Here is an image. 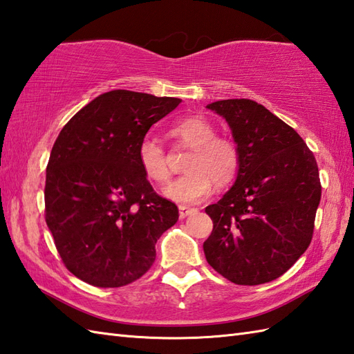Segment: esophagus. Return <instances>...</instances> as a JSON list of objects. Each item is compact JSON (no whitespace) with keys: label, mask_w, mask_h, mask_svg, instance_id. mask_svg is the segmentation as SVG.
Wrapping results in <instances>:
<instances>
[{"label":"esophagus","mask_w":354,"mask_h":354,"mask_svg":"<svg viewBox=\"0 0 354 354\" xmlns=\"http://www.w3.org/2000/svg\"><path fill=\"white\" fill-rule=\"evenodd\" d=\"M198 209L196 208H190V207H185V205H181L179 207V217H181V219H184V217H187V216H190V214H193V213H196Z\"/></svg>","instance_id":"obj_1"}]
</instances>
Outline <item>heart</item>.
Instances as JSON below:
<instances>
[{
	"instance_id": "heart-1",
	"label": "heart",
	"mask_w": 354,
	"mask_h": 354,
	"mask_svg": "<svg viewBox=\"0 0 354 354\" xmlns=\"http://www.w3.org/2000/svg\"><path fill=\"white\" fill-rule=\"evenodd\" d=\"M170 135L190 153L184 162L185 173L164 189V196L176 204L192 205L205 199L217 187L228 185L236 178L240 155L234 141L216 137V127L204 117H185L170 127ZM138 164L149 181L164 184L169 165L164 149L153 138H145L138 147Z\"/></svg>"
}]
</instances>
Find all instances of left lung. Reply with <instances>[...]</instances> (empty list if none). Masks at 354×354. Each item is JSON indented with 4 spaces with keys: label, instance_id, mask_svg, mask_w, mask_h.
Instances as JSON below:
<instances>
[{
    "label": "left lung",
    "instance_id": "8db88e82",
    "mask_svg": "<svg viewBox=\"0 0 354 354\" xmlns=\"http://www.w3.org/2000/svg\"><path fill=\"white\" fill-rule=\"evenodd\" d=\"M207 108L228 123L240 164L234 185L205 208L213 221L205 259L236 284L272 281L310 245L321 201L317 160L289 124L257 102L228 99Z\"/></svg>",
    "mask_w": 354,
    "mask_h": 354
}]
</instances>
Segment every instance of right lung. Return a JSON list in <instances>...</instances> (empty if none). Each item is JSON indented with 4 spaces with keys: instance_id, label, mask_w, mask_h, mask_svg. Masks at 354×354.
I'll return each mask as SVG.
<instances>
[{
    "instance_id": "add662e5",
    "label": "right lung",
    "mask_w": 354,
    "mask_h": 354,
    "mask_svg": "<svg viewBox=\"0 0 354 354\" xmlns=\"http://www.w3.org/2000/svg\"><path fill=\"white\" fill-rule=\"evenodd\" d=\"M181 103L175 97L114 91L82 108L51 149L45 221L71 274L120 288L153 265L155 243L178 207L153 192L138 164L147 131Z\"/></svg>"
}]
</instances>
